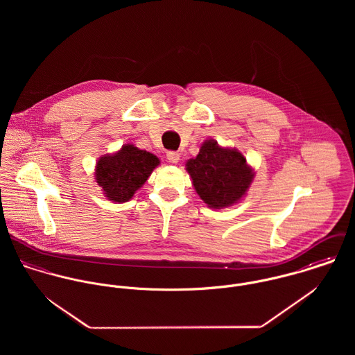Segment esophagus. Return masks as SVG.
Wrapping results in <instances>:
<instances>
[{"instance_id": "34e87169", "label": "esophagus", "mask_w": 355, "mask_h": 355, "mask_svg": "<svg viewBox=\"0 0 355 355\" xmlns=\"http://www.w3.org/2000/svg\"><path fill=\"white\" fill-rule=\"evenodd\" d=\"M166 158H168L169 162L176 164V162H179V159H180V153L169 150V152L166 153Z\"/></svg>"}]
</instances>
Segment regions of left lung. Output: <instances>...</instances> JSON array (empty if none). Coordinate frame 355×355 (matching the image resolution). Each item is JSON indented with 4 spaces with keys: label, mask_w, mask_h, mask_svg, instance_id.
Instances as JSON below:
<instances>
[{
    "label": "left lung",
    "mask_w": 355,
    "mask_h": 355,
    "mask_svg": "<svg viewBox=\"0 0 355 355\" xmlns=\"http://www.w3.org/2000/svg\"><path fill=\"white\" fill-rule=\"evenodd\" d=\"M186 166L198 196L213 209L238 202L253 182V169L243 154L223 149L214 141H206Z\"/></svg>",
    "instance_id": "1"
}]
</instances>
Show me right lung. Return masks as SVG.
I'll return each instance as SVG.
<instances>
[{"label": "right lung", "instance_id": "right-lung-1", "mask_svg": "<svg viewBox=\"0 0 355 355\" xmlns=\"http://www.w3.org/2000/svg\"><path fill=\"white\" fill-rule=\"evenodd\" d=\"M158 158L134 145H124L121 150L101 157L96 166V180L105 197L113 202H127L149 179Z\"/></svg>", "mask_w": 355, "mask_h": 355}]
</instances>
